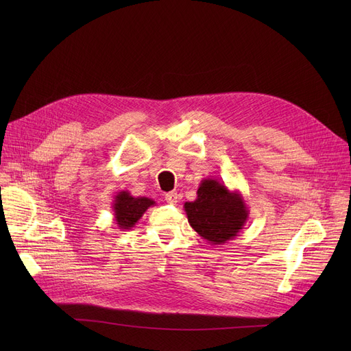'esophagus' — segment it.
<instances>
[{"label":"esophagus","mask_w":351,"mask_h":351,"mask_svg":"<svg viewBox=\"0 0 351 351\" xmlns=\"http://www.w3.org/2000/svg\"><path fill=\"white\" fill-rule=\"evenodd\" d=\"M165 200L168 202V204H172V205L178 204V193H176V192L166 193V195H165Z\"/></svg>","instance_id":"34e87169"}]
</instances>
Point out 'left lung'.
I'll list each match as a JSON object with an SVG mask.
<instances>
[{
    "mask_svg": "<svg viewBox=\"0 0 351 351\" xmlns=\"http://www.w3.org/2000/svg\"><path fill=\"white\" fill-rule=\"evenodd\" d=\"M197 197L186 202L189 225L210 245H223L245 228L249 209L241 192L229 191L223 182L204 179L199 183Z\"/></svg>",
    "mask_w": 351,
    "mask_h": 351,
    "instance_id": "obj_1",
    "label": "left lung"
}]
</instances>
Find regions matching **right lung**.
<instances>
[{
    "label": "right lung",
    "mask_w": 351,
    "mask_h": 351,
    "mask_svg": "<svg viewBox=\"0 0 351 351\" xmlns=\"http://www.w3.org/2000/svg\"><path fill=\"white\" fill-rule=\"evenodd\" d=\"M155 206V200L145 197V196H132L128 191H121L115 195L112 210H114V220L118 229L128 230L134 228L138 220L143 216V213Z\"/></svg>",
    "instance_id": "1"
}]
</instances>
